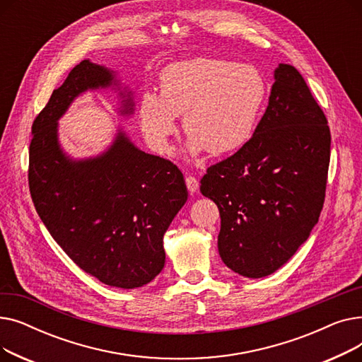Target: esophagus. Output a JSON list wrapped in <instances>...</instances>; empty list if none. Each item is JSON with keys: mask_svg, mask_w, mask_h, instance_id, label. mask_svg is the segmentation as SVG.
I'll return each mask as SVG.
<instances>
[{"mask_svg": "<svg viewBox=\"0 0 362 362\" xmlns=\"http://www.w3.org/2000/svg\"><path fill=\"white\" fill-rule=\"evenodd\" d=\"M186 186H187V191L189 192H197L198 187H199V182L197 177L194 176H186Z\"/></svg>", "mask_w": 362, "mask_h": 362, "instance_id": "34e87169", "label": "esophagus"}]
</instances>
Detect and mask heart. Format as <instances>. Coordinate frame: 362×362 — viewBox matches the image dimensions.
<instances>
[{
	"instance_id": "b5f03b06",
	"label": "heart",
	"mask_w": 362,
	"mask_h": 362,
	"mask_svg": "<svg viewBox=\"0 0 362 362\" xmlns=\"http://www.w3.org/2000/svg\"><path fill=\"white\" fill-rule=\"evenodd\" d=\"M267 81L252 64L221 59H194L170 64L160 76V97L142 95L139 117L149 144L158 152L171 149L183 116L192 154H230L251 141L265 101Z\"/></svg>"
}]
</instances>
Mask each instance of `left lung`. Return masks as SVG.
<instances>
[{
	"instance_id": "left-lung-1",
	"label": "left lung",
	"mask_w": 362,
	"mask_h": 362,
	"mask_svg": "<svg viewBox=\"0 0 362 362\" xmlns=\"http://www.w3.org/2000/svg\"><path fill=\"white\" fill-rule=\"evenodd\" d=\"M274 79L251 141L201 179V194L220 211L223 262L252 279L274 273L308 239L330 163L327 119L302 74L280 64Z\"/></svg>"
}]
</instances>
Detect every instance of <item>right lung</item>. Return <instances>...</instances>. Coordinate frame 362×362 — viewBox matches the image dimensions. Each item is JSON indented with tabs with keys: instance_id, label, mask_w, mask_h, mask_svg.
<instances>
[{
	"instance_id": "obj_1",
	"label": "right lung",
	"mask_w": 362,
	"mask_h": 362,
	"mask_svg": "<svg viewBox=\"0 0 362 362\" xmlns=\"http://www.w3.org/2000/svg\"><path fill=\"white\" fill-rule=\"evenodd\" d=\"M112 79L89 60L73 67L33 120L28 179L36 213L71 261L108 286L135 289L163 270V236L187 189L176 164L138 149L122 132L97 158L63 154L57 120L79 93ZM132 107L124 100L123 112Z\"/></svg>"
}]
</instances>
